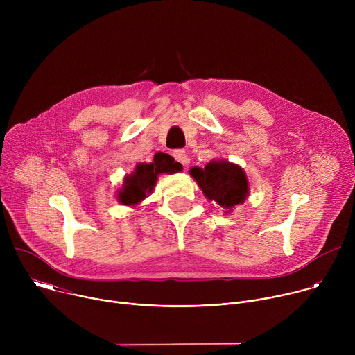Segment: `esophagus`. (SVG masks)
Here are the masks:
<instances>
[{
	"instance_id": "esophagus-1",
	"label": "esophagus",
	"mask_w": 355,
	"mask_h": 355,
	"mask_svg": "<svg viewBox=\"0 0 355 355\" xmlns=\"http://www.w3.org/2000/svg\"><path fill=\"white\" fill-rule=\"evenodd\" d=\"M173 156H174V159H175L178 163H181L182 166H187V164L189 163L188 156L185 155V151H184V150H181V148H178V150H175V151H173Z\"/></svg>"
}]
</instances>
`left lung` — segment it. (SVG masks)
<instances>
[{"instance_id":"left-lung-1","label":"left lung","mask_w":355,"mask_h":355,"mask_svg":"<svg viewBox=\"0 0 355 355\" xmlns=\"http://www.w3.org/2000/svg\"><path fill=\"white\" fill-rule=\"evenodd\" d=\"M191 177L198 182L204 195L215 200L229 214L248 196V181L243 168L227 160H212L205 168L192 167Z\"/></svg>"}]
</instances>
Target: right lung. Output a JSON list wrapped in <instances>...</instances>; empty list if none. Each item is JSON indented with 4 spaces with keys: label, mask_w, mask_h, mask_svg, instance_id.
<instances>
[{
    "label": "right lung",
    "mask_w": 355,
    "mask_h": 355,
    "mask_svg": "<svg viewBox=\"0 0 355 355\" xmlns=\"http://www.w3.org/2000/svg\"><path fill=\"white\" fill-rule=\"evenodd\" d=\"M182 170V166L177 163L170 155H155L151 163H139L135 171L123 178L122 189L118 192V200L122 205L135 207L155 189L157 177L160 174H175Z\"/></svg>",
    "instance_id": "right-lung-1"
}]
</instances>
